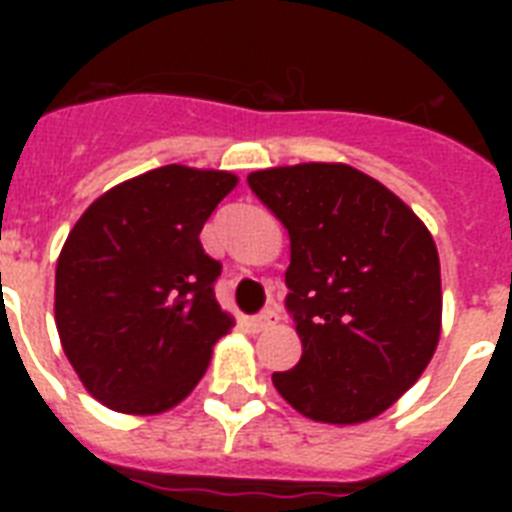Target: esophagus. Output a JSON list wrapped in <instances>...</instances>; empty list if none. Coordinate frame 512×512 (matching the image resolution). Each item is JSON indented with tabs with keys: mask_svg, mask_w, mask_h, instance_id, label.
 Listing matches in <instances>:
<instances>
[{
	"mask_svg": "<svg viewBox=\"0 0 512 512\" xmlns=\"http://www.w3.org/2000/svg\"><path fill=\"white\" fill-rule=\"evenodd\" d=\"M276 319H279V313L271 311V308H268V311H263V313H257V316H252V319H249V327L255 329V332H263V329L273 327V324H276Z\"/></svg>",
	"mask_w": 512,
	"mask_h": 512,
	"instance_id": "obj_1",
	"label": "esophagus"
}]
</instances>
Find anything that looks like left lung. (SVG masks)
<instances>
[{
    "label": "left lung",
    "mask_w": 512,
    "mask_h": 512,
    "mask_svg": "<svg viewBox=\"0 0 512 512\" xmlns=\"http://www.w3.org/2000/svg\"><path fill=\"white\" fill-rule=\"evenodd\" d=\"M247 183L289 233L287 311L303 356L273 385L316 422L372 420L436 353V241L396 193L348 164L273 167Z\"/></svg>",
    "instance_id": "obj_1"
}]
</instances>
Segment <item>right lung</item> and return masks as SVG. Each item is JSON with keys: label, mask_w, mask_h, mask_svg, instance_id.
I'll use <instances>...</instances> for the list:
<instances>
[{"label": "right lung", "mask_w": 512, "mask_h": 512, "mask_svg": "<svg viewBox=\"0 0 512 512\" xmlns=\"http://www.w3.org/2000/svg\"><path fill=\"white\" fill-rule=\"evenodd\" d=\"M236 183L231 172L167 164L103 193L68 233L55 324L74 372L108 409L180 404L233 327L215 300L223 265L199 233Z\"/></svg>", "instance_id": "right-lung-1"}]
</instances>
